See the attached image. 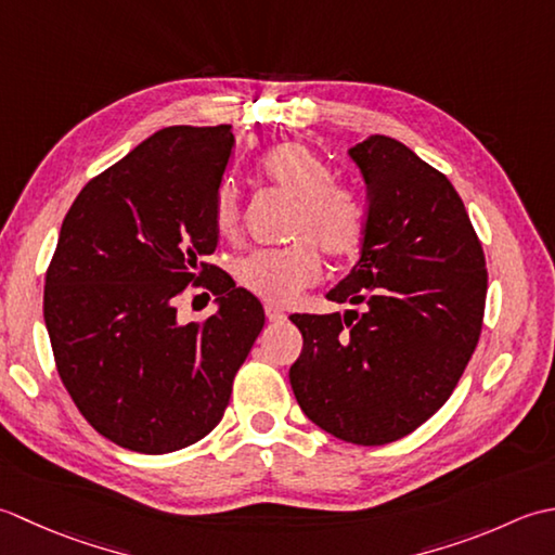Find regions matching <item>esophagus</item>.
<instances>
[{
    "mask_svg": "<svg viewBox=\"0 0 555 555\" xmlns=\"http://www.w3.org/2000/svg\"><path fill=\"white\" fill-rule=\"evenodd\" d=\"M266 319L275 323V321H282V319H285V313H282V309L273 307V304H266Z\"/></svg>",
    "mask_w": 555,
    "mask_h": 555,
    "instance_id": "1",
    "label": "esophagus"
}]
</instances>
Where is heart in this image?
Returning a JSON list of instances; mask_svg holds the SVG:
<instances>
[{"label": "heart", "mask_w": 555, "mask_h": 555, "mask_svg": "<svg viewBox=\"0 0 555 555\" xmlns=\"http://www.w3.org/2000/svg\"><path fill=\"white\" fill-rule=\"evenodd\" d=\"M261 172L282 194L297 201L289 240L278 251H254L234 263V278L244 289L270 304H287L321 278V251L345 258L364 232V208L352 189L333 184V172L301 143H282L268 151ZM240 224V189L224 182L215 196V228L234 234Z\"/></svg>", "instance_id": "1"}]
</instances>
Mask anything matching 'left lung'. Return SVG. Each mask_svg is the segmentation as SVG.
<instances>
[{
	"label": "left lung",
	"instance_id": "left-lung-1",
	"mask_svg": "<svg viewBox=\"0 0 555 555\" xmlns=\"http://www.w3.org/2000/svg\"><path fill=\"white\" fill-rule=\"evenodd\" d=\"M366 184L361 256L325 294L366 311L294 313L304 349L289 369L301 412L357 446H386L446 404L479 343L486 261L465 203L404 143L349 149Z\"/></svg>",
	"mask_w": 555,
	"mask_h": 555
}]
</instances>
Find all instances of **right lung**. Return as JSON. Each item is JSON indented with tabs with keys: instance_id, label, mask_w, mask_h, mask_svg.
<instances>
[{
	"instance_id": "add662e5",
	"label": "right lung",
	"mask_w": 555,
	"mask_h": 555,
	"mask_svg": "<svg viewBox=\"0 0 555 555\" xmlns=\"http://www.w3.org/2000/svg\"><path fill=\"white\" fill-rule=\"evenodd\" d=\"M230 124L167 127L81 189L44 278L56 371L98 434L165 455L208 436L230 402L266 313L224 270L215 196L232 155ZM198 281L219 297L203 324L173 301Z\"/></svg>"
}]
</instances>
